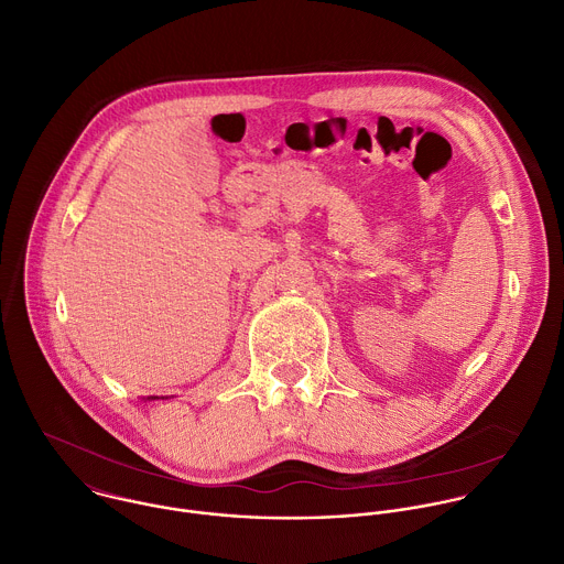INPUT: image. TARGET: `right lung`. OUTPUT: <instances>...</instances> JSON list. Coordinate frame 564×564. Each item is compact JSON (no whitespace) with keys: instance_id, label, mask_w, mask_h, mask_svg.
I'll list each match as a JSON object with an SVG mask.
<instances>
[{"instance_id":"1","label":"right lung","mask_w":564,"mask_h":564,"mask_svg":"<svg viewBox=\"0 0 564 564\" xmlns=\"http://www.w3.org/2000/svg\"><path fill=\"white\" fill-rule=\"evenodd\" d=\"M154 399H159V397H148V401H154ZM163 399V397H161Z\"/></svg>"}]
</instances>
